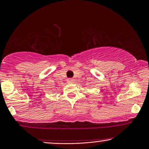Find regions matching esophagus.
<instances>
[{"label": "esophagus", "mask_w": 149, "mask_h": 149, "mask_svg": "<svg viewBox=\"0 0 149 149\" xmlns=\"http://www.w3.org/2000/svg\"><path fill=\"white\" fill-rule=\"evenodd\" d=\"M67 82H69V83H73V82H74V80L72 79V78H68Z\"/></svg>", "instance_id": "1"}]
</instances>
